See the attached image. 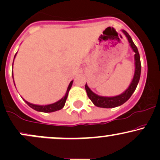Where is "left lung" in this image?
Instances as JSON below:
<instances>
[{"mask_svg":"<svg viewBox=\"0 0 160 160\" xmlns=\"http://www.w3.org/2000/svg\"><path fill=\"white\" fill-rule=\"evenodd\" d=\"M122 32L126 35L128 43H129L130 47H131L133 52H135V55H134V58H135V73H134V77L127 89L123 92L121 93L120 95H116V96H102V95L95 94L94 92L92 91L90 88L86 83L85 89L88 97L92 101V102L98 108H113L122 105L125 102H127L130 97L132 96V95L133 94L135 89H136L139 80H140L141 65L138 50L136 46L133 43L132 39L129 34L125 30H122Z\"/></svg>","mask_w":160,"mask_h":160,"instance_id":"obj_1","label":"left lung"}]
</instances>
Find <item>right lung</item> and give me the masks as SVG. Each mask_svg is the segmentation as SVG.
I'll return each instance as SVG.
<instances>
[{"label": "right lung", "instance_id": "right-lung-1", "mask_svg": "<svg viewBox=\"0 0 160 160\" xmlns=\"http://www.w3.org/2000/svg\"><path fill=\"white\" fill-rule=\"evenodd\" d=\"M16 54H17V52L16 53L15 56H14V59H15ZM14 59H13V62H14ZM12 68H13V62H12ZM12 79H13V82H14L13 72H12ZM73 81H74V80H71V82L69 83L68 86V89H67V91H66L65 95H64V96L62 97L60 100L57 101V102H55V103L46 104V105H40V104H34L30 103V102L25 101L23 98H22V99L25 101V103H26L29 106V107L32 108V109L35 110V111H37L43 112V113H51V112L59 111V110H61L62 108H63L64 106H65L66 99H67V98H68V92H69L70 89H71V86H72ZM14 85H15V82H14Z\"/></svg>", "mask_w": 160, "mask_h": 160}]
</instances>
